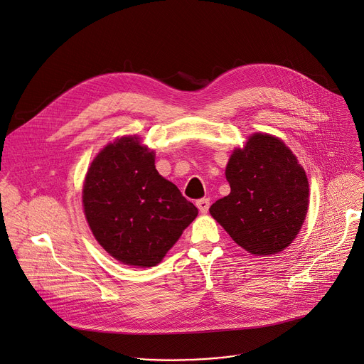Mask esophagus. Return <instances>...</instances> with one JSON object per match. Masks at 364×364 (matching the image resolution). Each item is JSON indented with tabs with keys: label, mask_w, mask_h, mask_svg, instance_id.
Masks as SVG:
<instances>
[{
	"label": "esophagus",
	"mask_w": 364,
	"mask_h": 364,
	"mask_svg": "<svg viewBox=\"0 0 364 364\" xmlns=\"http://www.w3.org/2000/svg\"><path fill=\"white\" fill-rule=\"evenodd\" d=\"M209 203H210V202H209L208 198H202V199L196 200V206H198V209H199L202 213H206V212H208Z\"/></svg>",
	"instance_id": "obj_1"
}]
</instances>
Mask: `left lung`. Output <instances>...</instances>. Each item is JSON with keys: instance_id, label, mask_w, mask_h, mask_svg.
<instances>
[{"instance_id": "8db88e82", "label": "left lung", "mask_w": 364, "mask_h": 364, "mask_svg": "<svg viewBox=\"0 0 364 364\" xmlns=\"http://www.w3.org/2000/svg\"><path fill=\"white\" fill-rule=\"evenodd\" d=\"M231 192L209 208L231 238L254 255L282 251L299 234L309 206V181L285 143L251 136L234 151L227 171Z\"/></svg>"}]
</instances>
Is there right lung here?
<instances>
[{"label":"right lung","instance_id":"right-lung-1","mask_svg":"<svg viewBox=\"0 0 364 364\" xmlns=\"http://www.w3.org/2000/svg\"><path fill=\"white\" fill-rule=\"evenodd\" d=\"M83 206L97 242L117 261L154 267L195 220L198 208L155 168L139 137H120L95 158Z\"/></svg>","mask_w":364,"mask_h":364}]
</instances>
